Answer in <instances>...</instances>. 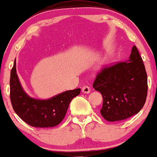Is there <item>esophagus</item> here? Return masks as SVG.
Here are the masks:
<instances>
[{
    "label": "esophagus",
    "instance_id": "obj_1",
    "mask_svg": "<svg viewBox=\"0 0 157 157\" xmlns=\"http://www.w3.org/2000/svg\"><path fill=\"white\" fill-rule=\"evenodd\" d=\"M90 88L88 85H84L83 88H82V92L85 94H88L90 93Z\"/></svg>",
    "mask_w": 157,
    "mask_h": 157
}]
</instances>
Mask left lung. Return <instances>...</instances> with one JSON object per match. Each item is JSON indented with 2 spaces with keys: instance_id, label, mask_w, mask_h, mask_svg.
<instances>
[{
  "instance_id": "8db88e82",
  "label": "left lung",
  "mask_w": 157,
  "mask_h": 157,
  "mask_svg": "<svg viewBox=\"0 0 157 157\" xmlns=\"http://www.w3.org/2000/svg\"><path fill=\"white\" fill-rule=\"evenodd\" d=\"M130 62H118L97 73L93 88L101 92L102 116L109 122H119L138 113L146 102L147 75L136 46Z\"/></svg>"
}]
</instances>
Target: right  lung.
<instances>
[{"instance_id": "obj_1", "label": "right lung", "mask_w": 157, "mask_h": 157, "mask_svg": "<svg viewBox=\"0 0 157 157\" xmlns=\"http://www.w3.org/2000/svg\"><path fill=\"white\" fill-rule=\"evenodd\" d=\"M10 97L13 110L28 125L35 128H51L59 125L65 117L71 101L80 94V88L67 91L46 101L30 98L18 78L16 60L11 69Z\"/></svg>"}]
</instances>
